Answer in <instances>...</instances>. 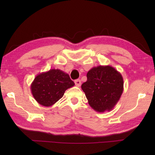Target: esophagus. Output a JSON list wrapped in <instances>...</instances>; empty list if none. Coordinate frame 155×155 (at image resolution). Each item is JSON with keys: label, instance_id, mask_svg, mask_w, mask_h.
Wrapping results in <instances>:
<instances>
[{"label": "esophagus", "instance_id": "1", "mask_svg": "<svg viewBox=\"0 0 155 155\" xmlns=\"http://www.w3.org/2000/svg\"><path fill=\"white\" fill-rule=\"evenodd\" d=\"M74 83H75V85L77 86V87H79V86L81 85V81L79 79L75 80L74 81Z\"/></svg>", "mask_w": 155, "mask_h": 155}]
</instances>
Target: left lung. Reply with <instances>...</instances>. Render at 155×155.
Listing matches in <instances>:
<instances>
[{
  "mask_svg": "<svg viewBox=\"0 0 155 155\" xmlns=\"http://www.w3.org/2000/svg\"><path fill=\"white\" fill-rule=\"evenodd\" d=\"M87 78L81 88L91 108L100 113L114 109L124 90L122 74L110 65H99L89 70Z\"/></svg>",
  "mask_w": 155,
  "mask_h": 155,
  "instance_id": "8db88e82",
  "label": "left lung"
}]
</instances>
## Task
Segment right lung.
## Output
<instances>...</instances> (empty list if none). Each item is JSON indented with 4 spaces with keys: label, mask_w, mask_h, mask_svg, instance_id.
I'll use <instances>...</instances> for the list:
<instances>
[{
    "label": "right lung",
    "mask_w": 155,
    "mask_h": 155,
    "mask_svg": "<svg viewBox=\"0 0 155 155\" xmlns=\"http://www.w3.org/2000/svg\"><path fill=\"white\" fill-rule=\"evenodd\" d=\"M74 85V83L67 73L51 69L36 76L31 85V90L39 104L50 107L62 98L65 90Z\"/></svg>",
    "instance_id": "1"
}]
</instances>
